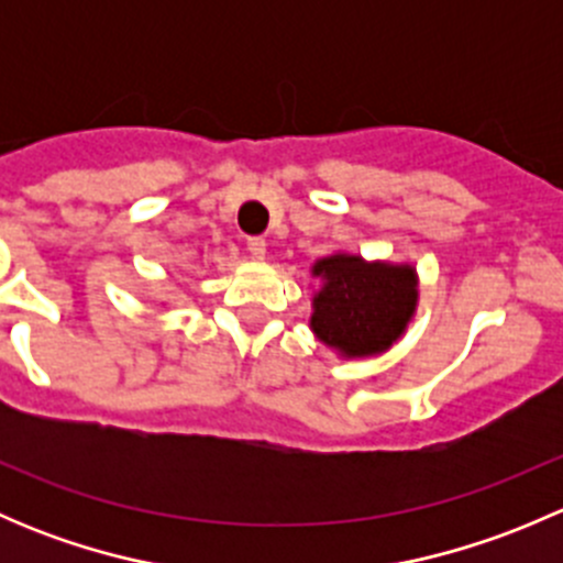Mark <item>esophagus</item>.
Here are the masks:
<instances>
[{
    "label": "esophagus",
    "instance_id": "esophagus-1",
    "mask_svg": "<svg viewBox=\"0 0 563 563\" xmlns=\"http://www.w3.org/2000/svg\"><path fill=\"white\" fill-rule=\"evenodd\" d=\"M247 253L253 255V258H264L266 255V240H261V236H250L247 240Z\"/></svg>",
    "mask_w": 563,
    "mask_h": 563
}]
</instances>
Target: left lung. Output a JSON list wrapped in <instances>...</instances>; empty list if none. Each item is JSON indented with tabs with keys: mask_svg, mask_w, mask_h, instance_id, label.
<instances>
[{
	"mask_svg": "<svg viewBox=\"0 0 563 563\" xmlns=\"http://www.w3.org/2000/svg\"><path fill=\"white\" fill-rule=\"evenodd\" d=\"M313 277L321 288L313 297L310 329L349 360L384 354L417 310V269L411 264L334 253L316 261Z\"/></svg>",
	"mask_w": 563,
	"mask_h": 563,
	"instance_id": "obj_1",
	"label": "left lung"
}]
</instances>
